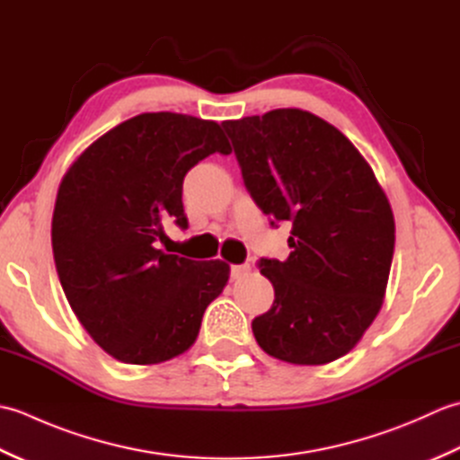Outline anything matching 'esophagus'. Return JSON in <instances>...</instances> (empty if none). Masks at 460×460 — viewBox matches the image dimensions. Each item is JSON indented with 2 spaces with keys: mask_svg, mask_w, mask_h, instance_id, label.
I'll use <instances>...</instances> for the list:
<instances>
[{
  "mask_svg": "<svg viewBox=\"0 0 460 460\" xmlns=\"http://www.w3.org/2000/svg\"><path fill=\"white\" fill-rule=\"evenodd\" d=\"M229 270H231V279L237 280V279H243L245 275H249L251 265L249 262H243V265H231Z\"/></svg>",
  "mask_w": 460,
  "mask_h": 460,
  "instance_id": "esophagus-1",
  "label": "esophagus"
}]
</instances>
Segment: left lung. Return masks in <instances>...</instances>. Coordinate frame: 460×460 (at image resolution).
<instances>
[{
    "label": "left lung",
    "instance_id": "1",
    "mask_svg": "<svg viewBox=\"0 0 460 460\" xmlns=\"http://www.w3.org/2000/svg\"><path fill=\"white\" fill-rule=\"evenodd\" d=\"M243 183L270 227L290 223V255L257 265L275 300L252 320L269 356L322 366L354 348L377 316L395 223L374 172L344 134L298 109L225 120Z\"/></svg>",
    "mask_w": 460,
    "mask_h": 460
}]
</instances>
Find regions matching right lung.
I'll return each instance as SVG.
<instances>
[{
  "label": "right lung",
  "mask_w": 460,
  "mask_h": 460,
  "mask_svg": "<svg viewBox=\"0 0 460 460\" xmlns=\"http://www.w3.org/2000/svg\"><path fill=\"white\" fill-rule=\"evenodd\" d=\"M231 146L221 126L146 112L86 148L58 185L53 255L73 312L104 351L150 366L183 354L227 285L223 261L165 255V225L188 229L183 178Z\"/></svg>",
  "instance_id": "add662e5"
}]
</instances>
